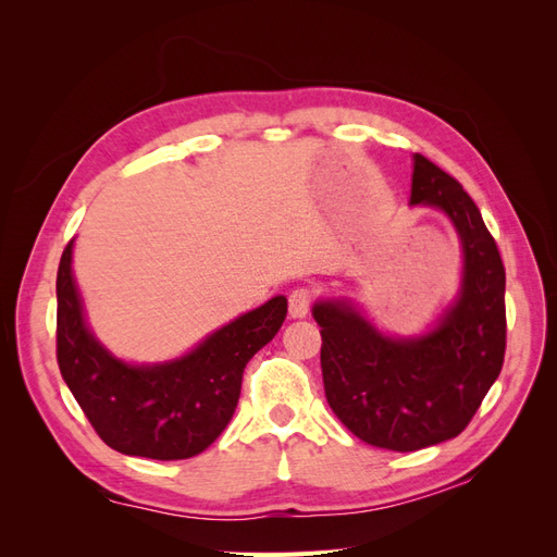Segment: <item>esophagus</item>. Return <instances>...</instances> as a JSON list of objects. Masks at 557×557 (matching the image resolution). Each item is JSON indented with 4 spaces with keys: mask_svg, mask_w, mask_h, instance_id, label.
Segmentation results:
<instances>
[{
    "mask_svg": "<svg viewBox=\"0 0 557 557\" xmlns=\"http://www.w3.org/2000/svg\"><path fill=\"white\" fill-rule=\"evenodd\" d=\"M311 305H313V290L297 288L290 293L288 309H290L293 318H305L311 311Z\"/></svg>",
    "mask_w": 557,
    "mask_h": 557,
    "instance_id": "esophagus-1",
    "label": "esophagus"
}]
</instances>
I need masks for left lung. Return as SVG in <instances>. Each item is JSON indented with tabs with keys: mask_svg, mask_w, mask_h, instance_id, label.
<instances>
[{
	"mask_svg": "<svg viewBox=\"0 0 557 557\" xmlns=\"http://www.w3.org/2000/svg\"><path fill=\"white\" fill-rule=\"evenodd\" d=\"M411 205L444 211L462 244L460 293L436 327L393 339L346 299L313 305L332 411L358 440L399 453L458 436L499 376L507 348V274L474 199L416 153Z\"/></svg>",
	"mask_w": 557,
	"mask_h": 557,
	"instance_id": "1",
	"label": "left lung"
}]
</instances>
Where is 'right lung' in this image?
I'll list each match as a JSON object with an SVG mask.
<instances>
[{
  "mask_svg": "<svg viewBox=\"0 0 557 557\" xmlns=\"http://www.w3.org/2000/svg\"><path fill=\"white\" fill-rule=\"evenodd\" d=\"M72 248L66 244L58 267V364L99 440L150 460H185L209 448L237 409L248 360L281 330L288 299L272 297L178 360L127 364L86 325Z\"/></svg>",
  "mask_w": 557,
  "mask_h": 557,
  "instance_id": "obj_1",
  "label": "right lung"
}]
</instances>
